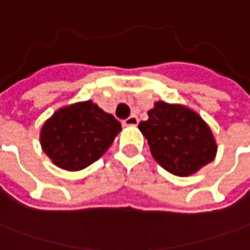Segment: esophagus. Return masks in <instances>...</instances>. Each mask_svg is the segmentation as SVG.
Returning a JSON list of instances; mask_svg holds the SVG:
<instances>
[{"mask_svg":"<svg viewBox=\"0 0 250 250\" xmlns=\"http://www.w3.org/2000/svg\"><path fill=\"white\" fill-rule=\"evenodd\" d=\"M138 125V117L137 116H130L127 117L125 120H123V125H125V127H130V125Z\"/></svg>","mask_w":250,"mask_h":250,"instance_id":"esophagus-1","label":"esophagus"}]
</instances>
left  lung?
<instances>
[{
  "label": "left lung",
  "mask_w": 250,
  "mask_h": 250,
  "mask_svg": "<svg viewBox=\"0 0 250 250\" xmlns=\"http://www.w3.org/2000/svg\"><path fill=\"white\" fill-rule=\"evenodd\" d=\"M138 128L153 159L174 176L195 174L216 158L217 144L210 127L185 105L158 101Z\"/></svg>",
  "instance_id": "1"
}]
</instances>
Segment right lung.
Returning a JSON list of instances; mask_svg holds the SVG:
<instances>
[{"label":"right lung","mask_w":250,"mask_h":250,"mask_svg":"<svg viewBox=\"0 0 250 250\" xmlns=\"http://www.w3.org/2000/svg\"><path fill=\"white\" fill-rule=\"evenodd\" d=\"M122 125L92 101L59 108L44 122L40 144L59 168L79 171L88 167L108 151Z\"/></svg>","instance_id":"obj_1"}]
</instances>
